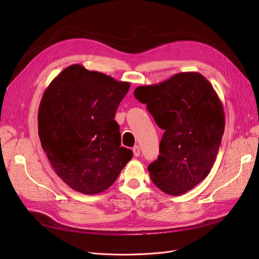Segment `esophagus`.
Masks as SVG:
<instances>
[{
	"label": "esophagus",
	"mask_w": 259,
	"mask_h": 259,
	"mask_svg": "<svg viewBox=\"0 0 259 259\" xmlns=\"http://www.w3.org/2000/svg\"><path fill=\"white\" fill-rule=\"evenodd\" d=\"M132 151H133L134 156H137V157L140 156V154H141V149H140L139 146H134L133 149H132Z\"/></svg>",
	"instance_id": "1"
}]
</instances>
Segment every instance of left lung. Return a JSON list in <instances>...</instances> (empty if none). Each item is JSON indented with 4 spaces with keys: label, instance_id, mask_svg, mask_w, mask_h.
Returning <instances> with one entry per match:
<instances>
[{
    "label": "left lung",
    "instance_id": "1",
    "mask_svg": "<svg viewBox=\"0 0 259 259\" xmlns=\"http://www.w3.org/2000/svg\"><path fill=\"white\" fill-rule=\"evenodd\" d=\"M134 97L164 130L160 154L148 166L151 181L169 195L188 192L207 178L219 153L225 130L219 95L200 73L181 72L138 87Z\"/></svg>",
    "mask_w": 259,
    "mask_h": 259
}]
</instances>
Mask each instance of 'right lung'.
<instances>
[{
  "instance_id": "obj_1",
  "label": "right lung",
  "mask_w": 259,
  "mask_h": 259,
  "mask_svg": "<svg viewBox=\"0 0 259 259\" xmlns=\"http://www.w3.org/2000/svg\"><path fill=\"white\" fill-rule=\"evenodd\" d=\"M130 88L79 64L52 79L38 107V137L51 167L74 191L110 187L133 154L120 147L116 109Z\"/></svg>"
}]
</instances>
